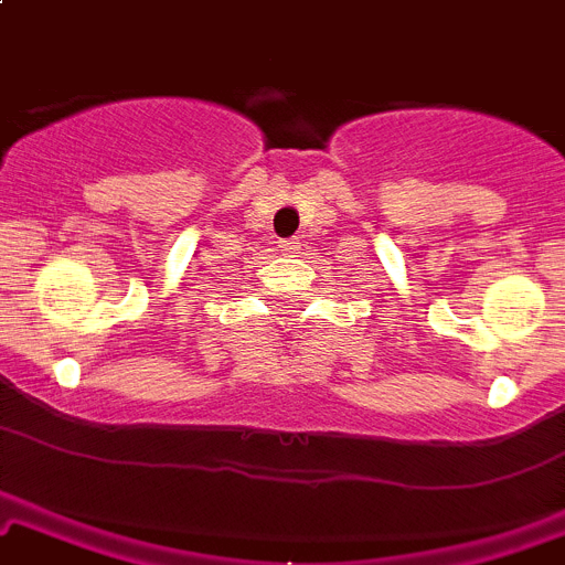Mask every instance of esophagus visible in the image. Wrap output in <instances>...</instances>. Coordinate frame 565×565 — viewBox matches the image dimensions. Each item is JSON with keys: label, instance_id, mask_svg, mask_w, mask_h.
Here are the masks:
<instances>
[{"label": "esophagus", "instance_id": "esophagus-1", "mask_svg": "<svg viewBox=\"0 0 565 565\" xmlns=\"http://www.w3.org/2000/svg\"><path fill=\"white\" fill-rule=\"evenodd\" d=\"M279 248H282V252H294V248H297V241H282Z\"/></svg>", "mask_w": 565, "mask_h": 565}]
</instances>
